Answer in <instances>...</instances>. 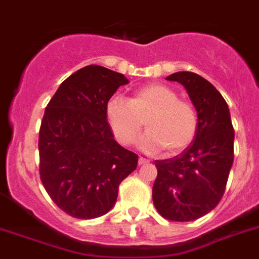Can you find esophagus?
Listing matches in <instances>:
<instances>
[{
    "label": "esophagus",
    "mask_w": 259,
    "mask_h": 259,
    "mask_svg": "<svg viewBox=\"0 0 259 259\" xmlns=\"http://www.w3.org/2000/svg\"><path fill=\"white\" fill-rule=\"evenodd\" d=\"M138 164H139V165H145V164H148V160H147V159H145V157L141 156L138 159Z\"/></svg>",
    "instance_id": "esophagus-1"
}]
</instances>
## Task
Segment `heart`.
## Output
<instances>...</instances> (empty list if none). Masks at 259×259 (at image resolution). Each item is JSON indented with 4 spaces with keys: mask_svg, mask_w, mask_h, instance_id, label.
<instances>
[{
    "mask_svg": "<svg viewBox=\"0 0 259 259\" xmlns=\"http://www.w3.org/2000/svg\"><path fill=\"white\" fill-rule=\"evenodd\" d=\"M105 117L121 145L134 143L146 121L147 133L139 147L148 152L164 150L175 156L192 145L198 132V114L193 104L163 83H150L133 92L129 100L113 96L105 105Z\"/></svg>",
    "mask_w": 259,
    "mask_h": 259,
    "instance_id": "obj_1",
    "label": "heart"
}]
</instances>
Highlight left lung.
<instances>
[{
  "mask_svg": "<svg viewBox=\"0 0 259 259\" xmlns=\"http://www.w3.org/2000/svg\"><path fill=\"white\" fill-rule=\"evenodd\" d=\"M181 83L198 114V132L185 151L155 160L152 201L172 222H192L217 207L233 163V132L228 105L208 80L190 71L167 76Z\"/></svg>",
  "mask_w": 259,
  "mask_h": 259,
  "instance_id": "left-lung-1",
  "label": "left lung"
}]
</instances>
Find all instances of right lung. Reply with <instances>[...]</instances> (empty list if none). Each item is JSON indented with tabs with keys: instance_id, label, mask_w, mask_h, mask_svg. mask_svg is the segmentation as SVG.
<instances>
[{
	"instance_id": "right-lung-1",
	"label": "right lung",
	"mask_w": 259,
	"mask_h": 259,
	"mask_svg": "<svg viewBox=\"0 0 259 259\" xmlns=\"http://www.w3.org/2000/svg\"><path fill=\"white\" fill-rule=\"evenodd\" d=\"M123 74L89 65L64 80L44 112L39 132L40 180L52 201L76 219H94L116 203L118 186L138 155L114 141L105 105Z\"/></svg>"
}]
</instances>
